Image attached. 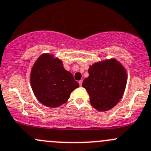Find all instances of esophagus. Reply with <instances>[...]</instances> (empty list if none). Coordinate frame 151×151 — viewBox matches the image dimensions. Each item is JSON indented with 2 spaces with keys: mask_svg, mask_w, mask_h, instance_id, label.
I'll return each instance as SVG.
<instances>
[{
  "mask_svg": "<svg viewBox=\"0 0 151 151\" xmlns=\"http://www.w3.org/2000/svg\"><path fill=\"white\" fill-rule=\"evenodd\" d=\"M79 84H80V86H82V84H83V80H80V81H79Z\"/></svg>",
  "mask_w": 151,
  "mask_h": 151,
  "instance_id": "esophagus-1",
  "label": "esophagus"
}]
</instances>
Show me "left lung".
<instances>
[{"label":"left lung","instance_id":"1","mask_svg":"<svg viewBox=\"0 0 151 151\" xmlns=\"http://www.w3.org/2000/svg\"><path fill=\"white\" fill-rule=\"evenodd\" d=\"M89 76L83 83L90 102L99 112L116 106L122 98L127 83L124 66L115 58L96 62L88 69Z\"/></svg>","mask_w":151,"mask_h":151}]
</instances>
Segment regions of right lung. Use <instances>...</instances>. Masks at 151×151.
<instances>
[{
  "label": "right lung",
  "mask_w": 151,
  "mask_h": 151,
  "mask_svg": "<svg viewBox=\"0 0 151 151\" xmlns=\"http://www.w3.org/2000/svg\"><path fill=\"white\" fill-rule=\"evenodd\" d=\"M30 85L36 99L45 106L55 108L67 102L70 94L79 87L72 74L53 55H41L32 67Z\"/></svg>",
  "instance_id": "obj_1"
}]
</instances>
